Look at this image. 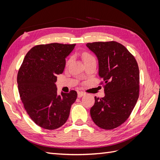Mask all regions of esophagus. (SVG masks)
<instances>
[{
	"label": "esophagus",
	"mask_w": 160,
	"mask_h": 160,
	"mask_svg": "<svg viewBox=\"0 0 160 160\" xmlns=\"http://www.w3.org/2000/svg\"><path fill=\"white\" fill-rule=\"evenodd\" d=\"M85 95V93H84V92H82V91H79L78 93H77V96H78L79 98H81V97H83Z\"/></svg>",
	"instance_id": "esophagus-1"
}]
</instances>
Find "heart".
Returning a JSON list of instances; mask_svg holds the SVG:
<instances>
[{"mask_svg":"<svg viewBox=\"0 0 160 160\" xmlns=\"http://www.w3.org/2000/svg\"><path fill=\"white\" fill-rule=\"evenodd\" d=\"M83 57L84 61H89V60H95L94 56L92 55V54H91V53H89V52H83ZM71 58H70V59H69V60L67 61V64L69 63V62H71Z\"/></svg>","mask_w":160,"mask_h":160,"instance_id":"b5f03b06","label":"heart"}]
</instances>
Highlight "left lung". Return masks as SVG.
I'll list each match as a JSON object with an SVG mask.
<instances>
[{
	"label": "left lung",
	"mask_w": 160,
	"mask_h": 160,
	"mask_svg": "<svg viewBox=\"0 0 160 160\" xmlns=\"http://www.w3.org/2000/svg\"><path fill=\"white\" fill-rule=\"evenodd\" d=\"M87 47L99 60V78L105 96L95 97L90 113L93 122L104 129H113L126 121L139 93V71L134 56L116 41L89 42Z\"/></svg>",
	"instance_id": "left-lung-1"
}]
</instances>
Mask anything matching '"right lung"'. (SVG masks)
<instances>
[{"mask_svg": "<svg viewBox=\"0 0 160 160\" xmlns=\"http://www.w3.org/2000/svg\"><path fill=\"white\" fill-rule=\"evenodd\" d=\"M76 44L38 45L28 51L17 75L18 89L27 113L38 126L55 129L68 119L77 99L74 90L57 95V75L65 67V58Z\"/></svg>", "mask_w": 160, "mask_h": 160, "instance_id": "add662e5", "label": "right lung"}]
</instances>
